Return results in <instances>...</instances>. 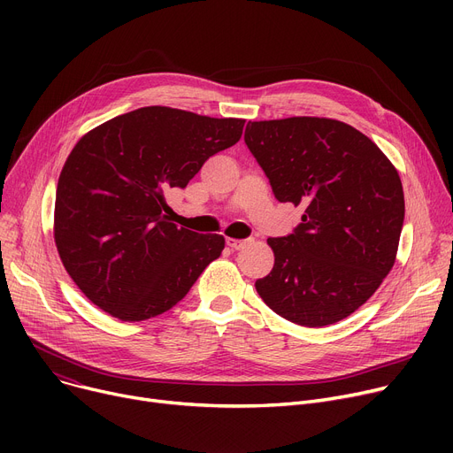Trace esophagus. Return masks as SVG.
Returning a JSON list of instances; mask_svg holds the SVG:
<instances>
[{
	"instance_id": "esophagus-1",
	"label": "esophagus",
	"mask_w": 453,
	"mask_h": 453,
	"mask_svg": "<svg viewBox=\"0 0 453 453\" xmlns=\"http://www.w3.org/2000/svg\"><path fill=\"white\" fill-rule=\"evenodd\" d=\"M226 242H227V246L231 250H242V248H246L250 244L248 239H244V241H241V239H226Z\"/></svg>"
}]
</instances>
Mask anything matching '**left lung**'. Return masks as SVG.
<instances>
[{
	"label": "left lung",
	"instance_id": "left-lung-1",
	"mask_svg": "<svg viewBox=\"0 0 453 453\" xmlns=\"http://www.w3.org/2000/svg\"><path fill=\"white\" fill-rule=\"evenodd\" d=\"M244 141L279 202L303 205L288 236L268 239L273 270L255 288L275 314L303 326L345 319L395 265L403 190L360 130L336 119L250 121Z\"/></svg>",
	"mask_w": 453,
	"mask_h": 453
}]
</instances>
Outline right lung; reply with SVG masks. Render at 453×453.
<instances>
[{"label": "right lung", "mask_w": 453, "mask_h": 453, "mask_svg": "<svg viewBox=\"0 0 453 453\" xmlns=\"http://www.w3.org/2000/svg\"><path fill=\"white\" fill-rule=\"evenodd\" d=\"M244 119L147 106L88 132L58 178L55 244L82 294L121 321L156 318L180 303L224 250L169 219L165 193L185 188L242 135Z\"/></svg>", "instance_id": "right-lung-1"}]
</instances>
